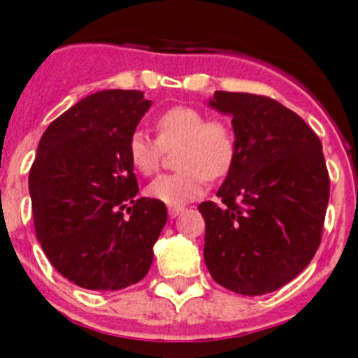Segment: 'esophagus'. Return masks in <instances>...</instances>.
I'll return each instance as SVG.
<instances>
[{"instance_id":"obj_1","label":"esophagus","mask_w":358,"mask_h":358,"mask_svg":"<svg viewBox=\"0 0 358 358\" xmlns=\"http://www.w3.org/2000/svg\"><path fill=\"white\" fill-rule=\"evenodd\" d=\"M183 207H169V216L171 217H176V216H180V214L183 213Z\"/></svg>"}]
</instances>
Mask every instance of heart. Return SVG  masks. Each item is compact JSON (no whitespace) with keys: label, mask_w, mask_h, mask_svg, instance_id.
I'll return each mask as SVG.
<instances>
[{"label":"heart","mask_w":358,"mask_h":358,"mask_svg":"<svg viewBox=\"0 0 358 358\" xmlns=\"http://www.w3.org/2000/svg\"><path fill=\"white\" fill-rule=\"evenodd\" d=\"M157 138L144 131L131 133L127 141V158L138 173L149 176L160 169L166 151H175L171 175L158 176L148 187V194L162 203L178 207L203 192L207 178H225L239 153L236 129L223 119H209L198 108L173 106L155 120Z\"/></svg>","instance_id":"heart-1"}]
</instances>
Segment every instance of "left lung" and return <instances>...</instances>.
Masks as SVG:
<instances>
[{
  "label": "left lung",
  "mask_w": 358,
  "mask_h": 358,
  "mask_svg": "<svg viewBox=\"0 0 358 358\" xmlns=\"http://www.w3.org/2000/svg\"><path fill=\"white\" fill-rule=\"evenodd\" d=\"M232 115L239 153L203 201L205 265L241 295L278 290L299 275L321 245L329 176L322 144L299 115L254 93L216 92L209 102Z\"/></svg>",
  "instance_id": "left-lung-1"
}]
</instances>
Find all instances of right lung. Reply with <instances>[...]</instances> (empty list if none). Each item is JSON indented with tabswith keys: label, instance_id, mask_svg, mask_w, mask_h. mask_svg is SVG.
<instances>
[{
	"label": "right lung",
	"instance_id": "obj_1",
	"mask_svg": "<svg viewBox=\"0 0 358 358\" xmlns=\"http://www.w3.org/2000/svg\"><path fill=\"white\" fill-rule=\"evenodd\" d=\"M138 90H104L46 127L29 176L34 227L63 278L120 290L145 278L166 203L136 198L127 141L149 110Z\"/></svg>",
	"mask_w": 358,
	"mask_h": 358
}]
</instances>
